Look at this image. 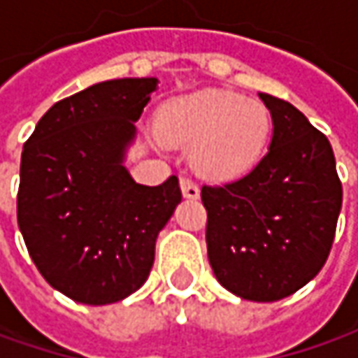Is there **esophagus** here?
<instances>
[{
	"instance_id": "obj_1",
	"label": "esophagus",
	"mask_w": 358,
	"mask_h": 358,
	"mask_svg": "<svg viewBox=\"0 0 358 358\" xmlns=\"http://www.w3.org/2000/svg\"><path fill=\"white\" fill-rule=\"evenodd\" d=\"M181 191L187 199H197L199 197V187L191 177H181Z\"/></svg>"
}]
</instances>
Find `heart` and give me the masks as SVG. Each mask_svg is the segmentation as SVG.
Here are the masks:
<instances>
[{"mask_svg":"<svg viewBox=\"0 0 358 358\" xmlns=\"http://www.w3.org/2000/svg\"><path fill=\"white\" fill-rule=\"evenodd\" d=\"M159 123L173 141L195 145V167L217 181L251 171L263 157L271 133L265 105L217 90L173 101L163 109Z\"/></svg>","mask_w":358,"mask_h":358,"instance_id":"obj_1","label":"heart"}]
</instances>
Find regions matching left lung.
Here are the masks:
<instances>
[{
  "label": "left lung",
  "mask_w": 358,
  "mask_h": 358,
  "mask_svg": "<svg viewBox=\"0 0 358 358\" xmlns=\"http://www.w3.org/2000/svg\"><path fill=\"white\" fill-rule=\"evenodd\" d=\"M273 117L268 151L245 177L203 185L207 255L233 295L271 303L296 293L331 253L343 187L329 139L296 107L259 93Z\"/></svg>",
  "instance_id": "1"
}]
</instances>
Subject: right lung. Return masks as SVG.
Here are the masks:
<instances>
[{
    "mask_svg": "<svg viewBox=\"0 0 358 358\" xmlns=\"http://www.w3.org/2000/svg\"><path fill=\"white\" fill-rule=\"evenodd\" d=\"M157 83H95L53 105L23 145L17 225L43 279L77 303L109 305L135 293L181 203L175 175L147 187L123 167Z\"/></svg>",
    "mask_w": 358,
    "mask_h": 358,
    "instance_id": "right-lung-1",
    "label": "right lung"
}]
</instances>
